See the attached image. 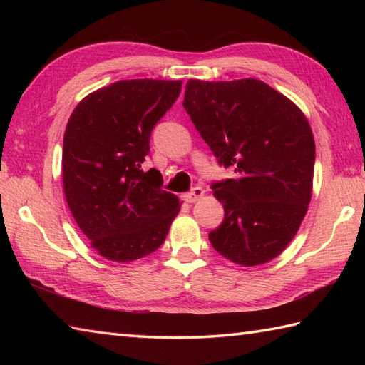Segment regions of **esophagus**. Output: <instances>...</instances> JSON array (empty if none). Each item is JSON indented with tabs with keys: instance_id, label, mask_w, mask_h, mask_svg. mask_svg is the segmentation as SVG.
I'll return each mask as SVG.
<instances>
[{
	"instance_id": "esophagus-1",
	"label": "esophagus",
	"mask_w": 365,
	"mask_h": 365,
	"mask_svg": "<svg viewBox=\"0 0 365 365\" xmlns=\"http://www.w3.org/2000/svg\"><path fill=\"white\" fill-rule=\"evenodd\" d=\"M202 196H204V190L200 187H195L190 192L185 195V200H187V202H190V204H195Z\"/></svg>"
}]
</instances>
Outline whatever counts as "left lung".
I'll use <instances>...</instances> for the list:
<instances>
[{
  "instance_id": "1",
  "label": "left lung",
  "mask_w": 365,
  "mask_h": 365,
  "mask_svg": "<svg viewBox=\"0 0 365 365\" xmlns=\"http://www.w3.org/2000/svg\"><path fill=\"white\" fill-rule=\"evenodd\" d=\"M183 108L235 178L212 185L224 221L208 234L237 265L273 260L297 235L312 196L315 143L299 108L267 83L190 80Z\"/></svg>"
}]
</instances>
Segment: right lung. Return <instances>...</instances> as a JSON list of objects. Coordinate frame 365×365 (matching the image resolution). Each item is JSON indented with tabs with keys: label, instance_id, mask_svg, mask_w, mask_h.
<instances>
[{
	"label": "right lung",
	"instance_id": "obj_1",
	"mask_svg": "<svg viewBox=\"0 0 365 365\" xmlns=\"http://www.w3.org/2000/svg\"><path fill=\"white\" fill-rule=\"evenodd\" d=\"M180 91L182 81L122 80L84 97L67 122L64 195L105 259L133 262L157 251L180 210L158 170L141 169L152 130Z\"/></svg>",
	"mask_w": 365,
	"mask_h": 365
}]
</instances>
